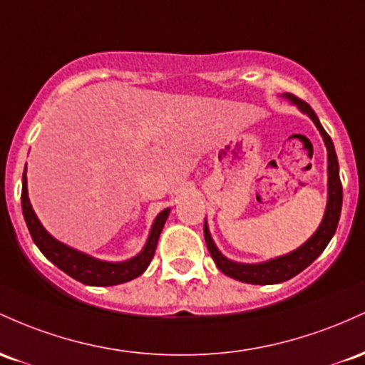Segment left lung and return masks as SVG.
I'll return each mask as SVG.
<instances>
[{
  "instance_id": "obj_1",
  "label": "left lung",
  "mask_w": 365,
  "mask_h": 365,
  "mask_svg": "<svg viewBox=\"0 0 365 365\" xmlns=\"http://www.w3.org/2000/svg\"><path fill=\"white\" fill-rule=\"evenodd\" d=\"M284 96L288 98V100H292L302 112L312 118L315 128L321 130L322 138H324L327 148V179H329V181H327V186H329L327 187V193H329L327 195V207L321 226H319L315 235L310 237L305 245H302L300 248L288 253V255L264 262V264H237V262L226 259V257L217 250L214 241H212L210 232H208L207 224H205V241H207V248L208 252H210L217 267L226 274V276L232 277V279L250 282V284H276V282L292 279L297 274H300L304 269L309 267V265L324 252V248L331 241V237L336 232L339 214H341L343 190L341 181H339V167L333 141H331L329 134H327L324 128H322L317 115H315V112L310 108L309 103H305L304 100H300V98H297L292 93L284 94Z\"/></svg>"
}]
</instances>
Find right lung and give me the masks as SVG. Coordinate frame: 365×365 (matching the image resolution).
<instances>
[{
    "mask_svg": "<svg viewBox=\"0 0 365 365\" xmlns=\"http://www.w3.org/2000/svg\"><path fill=\"white\" fill-rule=\"evenodd\" d=\"M22 212L29 227V232H31L34 243L38 245V248L43 252V255L50 262H53L56 267L61 269L65 274H68L73 279L84 282V284L113 286L134 279V277L141 276V274L146 271L151 259H153L158 237H160L163 224H165L170 210L165 208V210H162L160 214L157 215L153 227H151L150 231L148 241H146L145 248H143V252L139 253V255L125 262H115V264L93 259V257L86 255V253L77 252V250H73L71 247H65L63 243H60L55 237L48 235L46 229L41 226L39 219L36 217L34 210H32L31 202H29L26 170H24L22 175Z\"/></svg>",
    "mask_w": 365,
    "mask_h": 365,
    "instance_id": "add662e5",
    "label": "right lung"
}]
</instances>
